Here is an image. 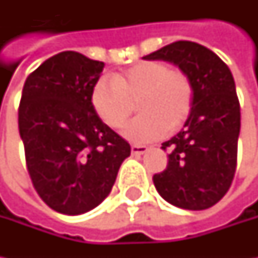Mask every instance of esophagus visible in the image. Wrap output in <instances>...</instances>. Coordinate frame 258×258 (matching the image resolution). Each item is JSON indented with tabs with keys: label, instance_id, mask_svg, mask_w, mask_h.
<instances>
[{
	"label": "esophagus",
	"instance_id": "obj_1",
	"mask_svg": "<svg viewBox=\"0 0 258 258\" xmlns=\"http://www.w3.org/2000/svg\"><path fill=\"white\" fill-rule=\"evenodd\" d=\"M148 151H149V148L145 145H132V154L135 155H144Z\"/></svg>",
	"mask_w": 258,
	"mask_h": 258
}]
</instances>
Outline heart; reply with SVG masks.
<instances>
[{
  "label": "heart",
  "instance_id": "1",
  "mask_svg": "<svg viewBox=\"0 0 258 258\" xmlns=\"http://www.w3.org/2000/svg\"><path fill=\"white\" fill-rule=\"evenodd\" d=\"M94 112L110 127H120L136 103L139 116L123 129L126 139L144 144L179 129L192 110L194 86L186 73L165 61H142L96 80L90 92Z\"/></svg>",
  "mask_w": 258,
  "mask_h": 258
}]
</instances>
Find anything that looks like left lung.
Here are the masks:
<instances>
[{"label": "left lung", "instance_id": "left-lung-1", "mask_svg": "<svg viewBox=\"0 0 258 258\" xmlns=\"http://www.w3.org/2000/svg\"><path fill=\"white\" fill-rule=\"evenodd\" d=\"M172 63L191 79L192 110L183 129L162 144L169 149L164 172L155 173L156 191L183 210H207L233 182L240 135V103L228 66L210 48L176 41L145 55Z\"/></svg>", "mask_w": 258, "mask_h": 258}]
</instances>
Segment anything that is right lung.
I'll return each mask as SVG.
<instances>
[{"mask_svg":"<svg viewBox=\"0 0 258 258\" xmlns=\"http://www.w3.org/2000/svg\"><path fill=\"white\" fill-rule=\"evenodd\" d=\"M104 63L76 51L47 58L27 77L18 129L35 191L51 210L79 215L110 194L131 146L94 112L90 92Z\"/></svg>","mask_w":258,"mask_h":258,"instance_id":"right-lung-1","label":"right lung"}]
</instances>
